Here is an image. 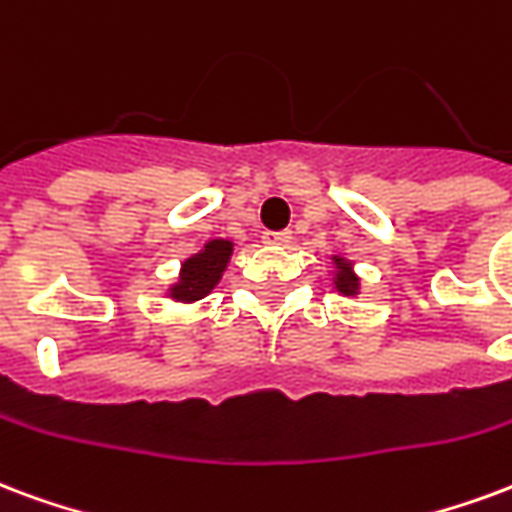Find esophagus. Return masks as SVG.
<instances>
[{
	"label": "esophagus",
	"instance_id": "esophagus-1",
	"mask_svg": "<svg viewBox=\"0 0 512 512\" xmlns=\"http://www.w3.org/2000/svg\"><path fill=\"white\" fill-rule=\"evenodd\" d=\"M290 238H293L290 230H266V233H263V241L271 246H287L290 244Z\"/></svg>",
	"mask_w": 512,
	"mask_h": 512
}]
</instances>
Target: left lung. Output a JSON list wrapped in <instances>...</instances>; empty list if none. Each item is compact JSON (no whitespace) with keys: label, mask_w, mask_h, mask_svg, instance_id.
<instances>
[{"label":"left lung","mask_w":512,"mask_h":512,"mask_svg":"<svg viewBox=\"0 0 512 512\" xmlns=\"http://www.w3.org/2000/svg\"><path fill=\"white\" fill-rule=\"evenodd\" d=\"M333 263L339 266V274H336V287H339V293L355 295V290H358V276L350 271V263H344L339 257H333Z\"/></svg>","instance_id":"obj_1"}]
</instances>
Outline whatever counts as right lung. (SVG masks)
Listing matches in <instances>:
<instances>
[{"label":"right lung","mask_w":512,"mask_h":512,"mask_svg":"<svg viewBox=\"0 0 512 512\" xmlns=\"http://www.w3.org/2000/svg\"><path fill=\"white\" fill-rule=\"evenodd\" d=\"M230 255H233V244L230 241H222V238L208 241L203 246V252L189 257L187 263H184L179 285L170 290V295L179 298V301H198V298L208 295L219 282V276L225 271Z\"/></svg>","instance_id":"add662e5"}]
</instances>
